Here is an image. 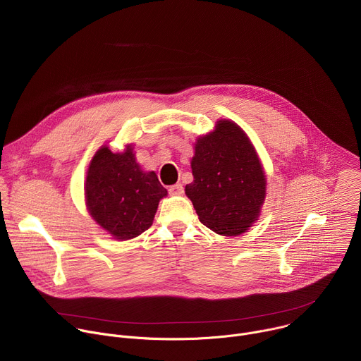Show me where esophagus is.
Instances as JSON below:
<instances>
[{"instance_id":"34e87169","label":"esophagus","mask_w":361,"mask_h":361,"mask_svg":"<svg viewBox=\"0 0 361 361\" xmlns=\"http://www.w3.org/2000/svg\"><path fill=\"white\" fill-rule=\"evenodd\" d=\"M169 192H170L171 195H181V194L184 192V187H183V184L177 183V184L169 187Z\"/></svg>"}]
</instances>
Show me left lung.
Here are the masks:
<instances>
[{
	"label": "left lung",
	"mask_w": 361,
	"mask_h": 361,
	"mask_svg": "<svg viewBox=\"0 0 361 361\" xmlns=\"http://www.w3.org/2000/svg\"><path fill=\"white\" fill-rule=\"evenodd\" d=\"M192 183L185 185L200 221L217 234L235 237L260 217L267 178L259 154L244 130L219 120L197 137L191 159Z\"/></svg>",
	"instance_id": "8db88e82"
}]
</instances>
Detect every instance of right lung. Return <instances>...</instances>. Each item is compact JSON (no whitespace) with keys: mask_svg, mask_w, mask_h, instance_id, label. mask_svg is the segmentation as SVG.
Masks as SVG:
<instances>
[{"mask_svg":"<svg viewBox=\"0 0 361 361\" xmlns=\"http://www.w3.org/2000/svg\"><path fill=\"white\" fill-rule=\"evenodd\" d=\"M84 195L91 219L114 240L126 241L151 227L167 190L156 173L141 169L133 144L120 152L104 144L88 164Z\"/></svg>","mask_w":361,"mask_h":361,"instance_id":"right-lung-1","label":"right lung"}]
</instances>
